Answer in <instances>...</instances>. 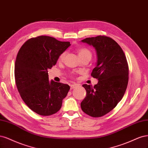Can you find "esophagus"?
I'll list each match as a JSON object with an SVG mask.
<instances>
[{"label": "esophagus", "instance_id": "obj_1", "mask_svg": "<svg viewBox=\"0 0 148 148\" xmlns=\"http://www.w3.org/2000/svg\"><path fill=\"white\" fill-rule=\"evenodd\" d=\"M77 86V84H73L70 85L71 89H73V88H74L75 87H76Z\"/></svg>", "mask_w": 148, "mask_h": 148}]
</instances>
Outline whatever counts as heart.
Wrapping results in <instances>:
<instances>
[{
    "instance_id": "obj_1",
    "label": "heart",
    "mask_w": 148,
    "mask_h": 148,
    "mask_svg": "<svg viewBox=\"0 0 148 148\" xmlns=\"http://www.w3.org/2000/svg\"><path fill=\"white\" fill-rule=\"evenodd\" d=\"M77 51V53L79 56V58L80 59H82L84 58H88L90 59L92 58V51H90L89 49H87V48H84V47H81V48H78L76 50ZM66 51H63L60 55V56H58V61L60 62H62L63 61V60L65 58V56L66 55ZM75 73H71V75H74Z\"/></svg>"
}]
</instances>
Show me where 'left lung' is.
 <instances>
[{
  "label": "left lung",
  "instance_id": "1",
  "mask_svg": "<svg viewBox=\"0 0 148 148\" xmlns=\"http://www.w3.org/2000/svg\"><path fill=\"white\" fill-rule=\"evenodd\" d=\"M83 42L97 51V65L91 74L98 84H84L86 97L80 104L82 110L93 117L106 115L123 98L128 82V65L125 55L117 43L106 36L86 38Z\"/></svg>",
  "mask_w": 148,
  "mask_h": 148
}]
</instances>
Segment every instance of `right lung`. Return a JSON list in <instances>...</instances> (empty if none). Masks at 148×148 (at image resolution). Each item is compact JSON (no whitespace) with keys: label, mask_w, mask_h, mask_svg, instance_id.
Here are the masks:
<instances>
[{"label":"right lung","mask_w":148,"mask_h":148,"mask_svg":"<svg viewBox=\"0 0 148 148\" xmlns=\"http://www.w3.org/2000/svg\"><path fill=\"white\" fill-rule=\"evenodd\" d=\"M69 42L40 36L25 42L19 50L15 65V79L22 99L32 111L41 116H50L61 108L70 87L49 82L48 70L58 56L70 46Z\"/></svg>","instance_id":"add662e5"}]
</instances>
